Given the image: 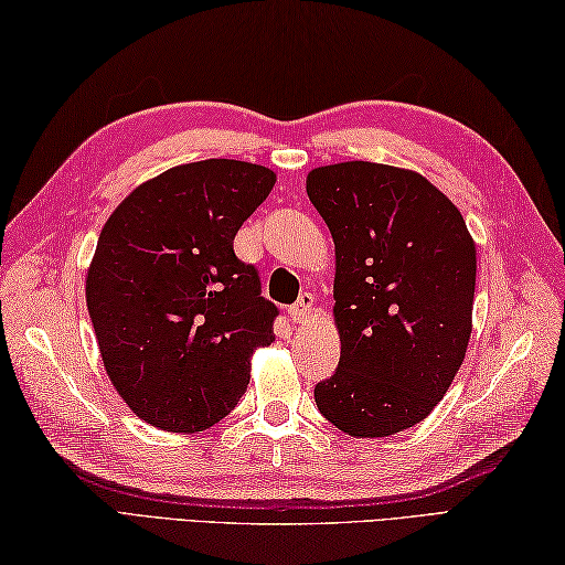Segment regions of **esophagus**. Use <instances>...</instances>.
Listing matches in <instances>:
<instances>
[{"label": "esophagus", "mask_w": 565, "mask_h": 565, "mask_svg": "<svg viewBox=\"0 0 565 565\" xmlns=\"http://www.w3.org/2000/svg\"><path fill=\"white\" fill-rule=\"evenodd\" d=\"M313 308H316V298L310 294H301V298L289 308V318L296 322V326H306L313 316Z\"/></svg>", "instance_id": "34e87169"}]
</instances>
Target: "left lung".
<instances>
[{"label":"left lung","mask_w":565,"mask_h":565,"mask_svg":"<svg viewBox=\"0 0 565 565\" xmlns=\"http://www.w3.org/2000/svg\"><path fill=\"white\" fill-rule=\"evenodd\" d=\"M306 191L334 239L342 342L316 405L352 437L395 435L435 411L466 356L473 237L437 186L391 164L318 167Z\"/></svg>","instance_id":"obj_1"}]
</instances>
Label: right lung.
I'll use <instances>...</instances> for the list:
<instances>
[{
  "label": "right lung",
  "mask_w": 565,
  "mask_h": 565,
  "mask_svg": "<svg viewBox=\"0 0 565 565\" xmlns=\"http://www.w3.org/2000/svg\"><path fill=\"white\" fill-rule=\"evenodd\" d=\"M276 174L239 160L179 164L140 184L99 235L87 308L106 374L140 419L201 431L233 411L279 308L233 239Z\"/></svg>",
  "instance_id": "obj_1"
}]
</instances>
